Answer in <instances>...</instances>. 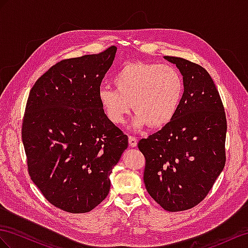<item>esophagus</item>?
Returning a JSON list of instances; mask_svg holds the SVG:
<instances>
[{"instance_id": "obj_1", "label": "esophagus", "mask_w": 248, "mask_h": 248, "mask_svg": "<svg viewBox=\"0 0 248 248\" xmlns=\"http://www.w3.org/2000/svg\"><path fill=\"white\" fill-rule=\"evenodd\" d=\"M129 144H130V147H132V148H135L136 145H137V138L135 137V136H129Z\"/></svg>"}]
</instances>
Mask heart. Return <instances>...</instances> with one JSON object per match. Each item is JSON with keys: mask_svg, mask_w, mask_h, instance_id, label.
I'll use <instances>...</instances> for the list:
<instances>
[{"mask_svg": "<svg viewBox=\"0 0 248 248\" xmlns=\"http://www.w3.org/2000/svg\"><path fill=\"white\" fill-rule=\"evenodd\" d=\"M113 84L115 88L100 87V106L114 124H123L133 107L137 113L132 124L134 130L149 124L153 129L169 124L185 94V81L179 70L155 62L125 63L114 74Z\"/></svg>", "mask_w": 248, "mask_h": 248, "instance_id": "b5f03b06", "label": "heart"}]
</instances>
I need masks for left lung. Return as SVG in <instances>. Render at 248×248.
<instances>
[{"mask_svg": "<svg viewBox=\"0 0 248 248\" xmlns=\"http://www.w3.org/2000/svg\"><path fill=\"white\" fill-rule=\"evenodd\" d=\"M179 69L185 94L169 124L138 142L144 155L148 193L168 212L194 207L205 198L225 166L226 117L211 75L195 62L164 56Z\"/></svg>", "mask_w": 248, "mask_h": 248, "instance_id": "1", "label": "left lung"}]
</instances>
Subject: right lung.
Returning <instances> with one entry per match:
<instances>
[{"label": "right lung", "instance_id": "add662e5", "mask_svg": "<svg viewBox=\"0 0 248 248\" xmlns=\"http://www.w3.org/2000/svg\"><path fill=\"white\" fill-rule=\"evenodd\" d=\"M116 50L61 61L29 93L22 126L28 172L44 197L68 213H88L106 198L128 148V136L98 100Z\"/></svg>", "mask_w": 248, "mask_h": 248}]
</instances>
